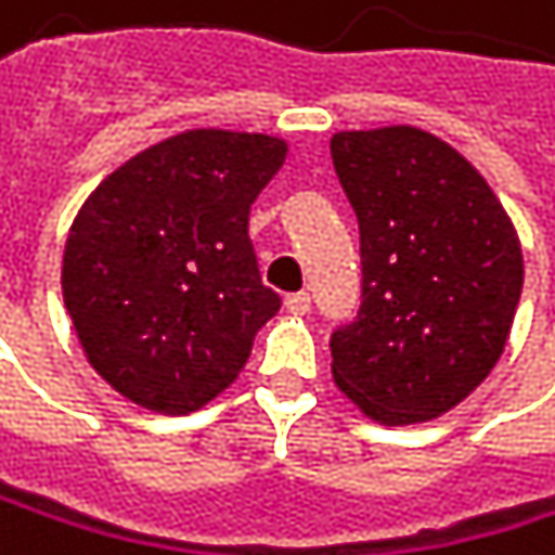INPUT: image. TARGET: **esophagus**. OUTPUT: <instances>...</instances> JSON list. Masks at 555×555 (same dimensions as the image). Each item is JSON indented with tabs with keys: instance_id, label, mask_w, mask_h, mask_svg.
<instances>
[{
	"instance_id": "esophagus-1",
	"label": "esophagus",
	"mask_w": 555,
	"mask_h": 555,
	"mask_svg": "<svg viewBox=\"0 0 555 555\" xmlns=\"http://www.w3.org/2000/svg\"><path fill=\"white\" fill-rule=\"evenodd\" d=\"M284 307H287L291 313H297V317H304V313H310V294H307V291H297V294H287V297H284Z\"/></svg>"
}]
</instances>
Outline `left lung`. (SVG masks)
<instances>
[{
    "label": "left lung",
    "mask_w": 555,
    "mask_h": 555,
    "mask_svg": "<svg viewBox=\"0 0 555 555\" xmlns=\"http://www.w3.org/2000/svg\"><path fill=\"white\" fill-rule=\"evenodd\" d=\"M360 222V310L330 336L333 379L383 425L435 418L504 353L524 255L504 205L444 140L415 127L330 140Z\"/></svg>",
    "instance_id": "obj_1"
}]
</instances>
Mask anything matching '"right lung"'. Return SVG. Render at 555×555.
<instances>
[{
    "label": "right lung",
    "instance_id": "obj_1",
    "mask_svg": "<svg viewBox=\"0 0 555 555\" xmlns=\"http://www.w3.org/2000/svg\"><path fill=\"white\" fill-rule=\"evenodd\" d=\"M284 140L192 130L111 172L64 245L61 291L91 366L143 409L185 415L248 363L281 310L248 238Z\"/></svg>",
    "mask_w": 555,
    "mask_h": 555
}]
</instances>
